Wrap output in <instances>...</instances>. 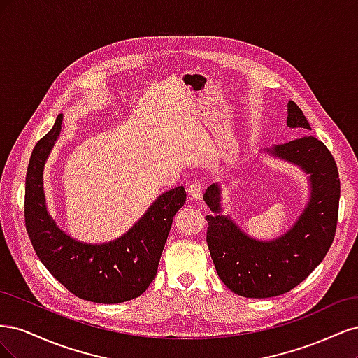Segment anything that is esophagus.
Listing matches in <instances>:
<instances>
[{
  "label": "esophagus",
  "mask_w": 358,
  "mask_h": 358,
  "mask_svg": "<svg viewBox=\"0 0 358 358\" xmlns=\"http://www.w3.org/2000/svg\"><path fill=\"white\" fill-rule=\"evenodd\" d=\"M203 194V183L201 182H194L188 187V196L194 200H197L201 197Z\"/></svg>",
  "instance_id": "1"
}]
</instances>
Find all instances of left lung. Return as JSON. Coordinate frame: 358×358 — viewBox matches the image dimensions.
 <instances>
[{"instance_id": "obj_1", "label": "left lung", "mask_w": 358, "mask_h": 358, "mask_svg": "<svg viewBox=\"0 0 358 358\" xmlns=\"http://www.w3.org/2000/svg\"><path fill=\"white\" fill-rule=\"evenodd\" d=\"M287 125L310 129L294 103H288ZM270 154L301 167L309 175L310 197L297 222L275 241H257L245 234L230 216L221 215L218 183L204 192L213 215L206 216V241L227 288L249 299L285 294L305 280L329 252L338 225L341 180L330 150L312 136L267 149Z\"/></svg>"}]
</instances>
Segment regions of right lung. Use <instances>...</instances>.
<instances>
[{"instance_id": "1", "label": "right lung", "mask_w": 358, "mask_h": 358, "mask_svg": "<svg viewBox=\"0 0 358 358\" xmlns=\"http://www.w3.org/2000/svg\"><path fill=\"white\" fill-rule=\"evenodd\" d=\"M62 113L32 150L25 179V227L40 262L74 296L94 303H122L142 296L152 282L173 216L187 200L183 187L170 189L119 239L91 245L71 239L46 209L43 169L61 133Z\"/></svg>"}]
</instances>
